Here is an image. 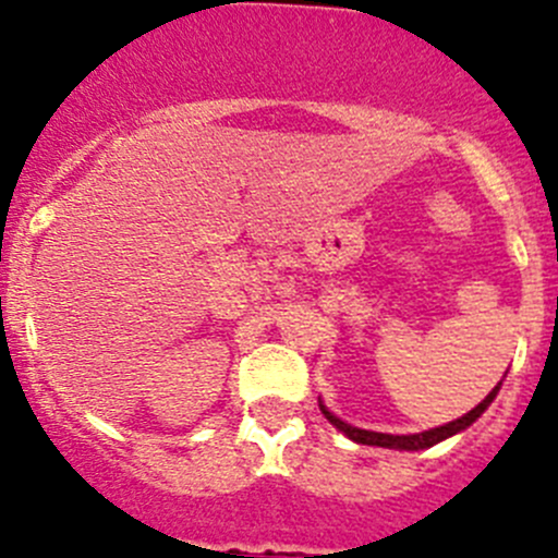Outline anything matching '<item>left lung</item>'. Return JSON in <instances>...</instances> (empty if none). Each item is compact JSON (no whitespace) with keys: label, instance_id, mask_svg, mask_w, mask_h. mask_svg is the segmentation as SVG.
<instances>
[{"label":"left lung","instance_id":"left-lung-1","mask_svg":"<svg viewBox=\"0 0 558 558\" xmlns=\"http://www.w3.org/2000/svg\"><path fill=\"white\" fill-rule=\"evenodd\" d=\"M506 378V375H504ZM504 384V380H500ZM500 384L495 386V389L486 395L484 400H481L478 405H475L473 411H466L464 416H459V420H453V423L448 425H439V428H430V430H423V434H378V430H366V428H355V425L344 423V420H339V416L333 414V411H328V405L319 400V411L325 414V420H328L333 428H339L341 434L348 436V439L359 441V445H373V448H389V450H425V448H434V445H439V441L450 439V436L461 434V430H466L470 425L478 420L481 414H484L486 409L492 405V400L498 398L500 391Z\"/></svg>","mask_w":558,"mask_h":558}]
</instances>
